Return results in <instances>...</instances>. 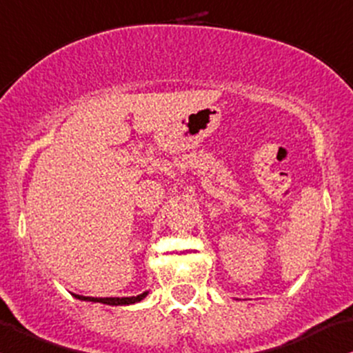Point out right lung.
<instances>
[{
  "mask_svg": "<svg viewBox=\"0 0 353 353\" xmlns=\"http://www.w3.org/2000/svg\"><path fill=\"white\" fill-rule=\"evenodd\" d=\"M147 294H148V291L142 292V294H139V296H130V298H91V296H81V294H74V298L81 299V301L110 304V306H125V304H135V303L142 301Z\"/></svg>",
  "mask_w": 353,
  "mask_h": 353,
  "instance_id": "obj_1",
  "label": "right lung"
}]
</instances>
